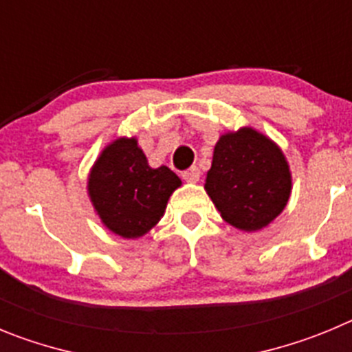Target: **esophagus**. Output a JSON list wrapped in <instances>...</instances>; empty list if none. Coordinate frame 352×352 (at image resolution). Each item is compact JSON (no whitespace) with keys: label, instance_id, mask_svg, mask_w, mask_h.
Masks as SVG:
<instances>
[{"label":"esophagus","instance_id":"esophagus-1","mask_svg":"<svg viewBox=\"0 0 352 352\" xmlns=\"http://www.w3.org/2000/svg\"><path fill=\"white\" fill-rule=\"evenodd\" d=\"M182 179L186 180V182H198L199 180V168L198 166H191L189 170H186V172H182Z\"/></svg>","mask_w":352,"mask_h":352}]
</instances>
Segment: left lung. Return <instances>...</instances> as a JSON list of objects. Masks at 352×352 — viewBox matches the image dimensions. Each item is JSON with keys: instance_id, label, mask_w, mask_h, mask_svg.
Listing matches in <instances>:
<instances>
[{"instance_id": "left-lung-1", "label": "left lung", "mask_w": 352, "mask_h": 352, "mask_svg": "<svg viewBox=\"0 0 352 352\" xmlns=\"http://www.w3.org/2000/svg\"><path fill=\"white\" fill-rule=\"evenodd\" d=\"M291 188L289 163L270 137L251 126L221 135L205 191L228 224L247 233L267 228L286 208Z\"/></svg>"}]
</instances>
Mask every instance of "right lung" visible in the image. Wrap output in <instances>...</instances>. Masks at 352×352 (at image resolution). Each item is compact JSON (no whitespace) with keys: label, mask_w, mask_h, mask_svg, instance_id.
Returning a JSON list of instances; mask_svg holds the SVG:
<instances>
[{"label":"right lung","mask_w":352,"mask_h":352,"mask_svg":"<svg viewBox=\"0 0 352 352\" xmlns=\"http://www.w3.org/2000/svg\"><path fill=\"white\" fill-rule=\"evenodd\" d=\"M182 180L168 168H153L137 137H119L103 147L87 175V196L101 224L122 239H140L163 217Z\"/></svg>","instance_id":"obj_1"}]
</instances>
